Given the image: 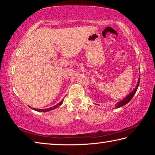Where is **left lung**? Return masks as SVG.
Segmentation results:
<instances>
[{
  "instance_id": "1",
  "label": "left lung",
  "mask_w": 155,
  "mask_h": 155,
  "mask_svg": "<svg viewBox=\"0 0 155 155\" xmlns=\"http://www.w3.org/2000/svg\"><path fill=\"white\" fill-rule=\"evenodd\" d=\"M140 77H139V79H138V82H137V85H136L135 88L131 92L128 94V95L126 97V98L124 99H123L122 101H121L120 102H119L118 103H117V104L115 106V108H119V107H123L124 105H125V104H127L128 102H129L131 99L133 98V97L134 96V95L136 93V91H137V88H138V86L139 85H140Z\"/></svg>"
}]
</instances>
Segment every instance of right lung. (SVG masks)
Masks as SVG:
<instances>
[{
  "mask_svg": "<svg viewBox=\"0 0 155 155\" xmlns=\"http://www.w3.org/2000/svg\"><path fill=\"white\" fill-rule=\"evenodd\" d=\"M63 102H64V99L62 100V101L60 102L59 103H58L57 104H56L55 106H53V107H50V108H48V109H35V108H32V107H31V109H33L34 110H35V111H40V112H47V111H51V110H52V109H56V108H57V107H59L60 105H61V104L63 103Z\"/></svg>",
  "mask_w": 155,
  "mask_h": 155,
  "instance_id": "1",
  "label": "right lung"
}]
</instances>
